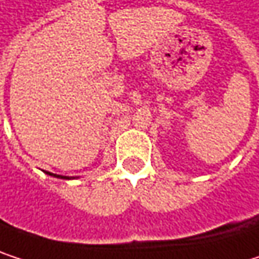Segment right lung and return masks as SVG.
<instances>
[{
	"label": "right lung",
	"instance_id": "obj_1",
	"mask_svg": "<svg viewBox=\"0 0 259 259\" xmlns=\"http://www.w3.org/2000/svg\"><path fill=\"white\" fill-rule=\"evenodd\" d=\"M49 176H54V177H58V179H67V177H61V176H55V174H51V172H48Z\"/></svg>",
	"mask_w": 259,
	"mask_h": 259
}]
</instances>
